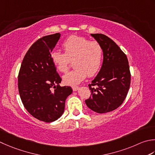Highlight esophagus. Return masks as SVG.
Segmentation results:
<instances>
[{"instance_id":"1","label":"esophagus","mask_w":155,"mask_h":155,"mask_svg":"<svg viewBox=\"0 0 155 155\" xmlns=\"http://www.w3.org/2000/svg\"><path fill=\"white\" fill-rule=\"evenodd\" d=\"M72 89L73 90V91H77L78 89V87L77 85H72Z\"/></svg>"}]
</instances>
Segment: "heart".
Returning <instances> with one entry per match:
<instances>
[{"label":"heart","instance_id":"obj_1","mask_svg":"<svg viewBox=\"0 0 155 155\" xmlns=\"http://www.w3.org/2000/svg\"><path fill=\"white\" fill-rule=\"evenodd\" d=\"M62 48L64 53L54 50L51 52L50 57L54 65L60 72L67 71L71 61L73 62L74 70L63 77L65 84H78L87 75L92 77L99 71L103 59V48L98 41L72 35L63 41Z\"/></svg>","mask_w":155,"mask_h":155}]
</instances>
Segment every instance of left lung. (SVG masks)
<instances>
[{"instance_id":"8db88e82","label":"left lung","mask_w":155,"mask_h":155,"mask_svg":"<svg viewBox=\"0 0 155 155\" xmlns=\"http://www.w3.org/2000/svg\"><path fill=\"white\" fill-rule=\"evenodd\" d=\"M101 45L104 62L97 76L89 84L91 96L85 100L87 107L99 114L116 110L128 94L131 74L127 56L107 35L91 34Z\"/></svg>"}]
</instances>
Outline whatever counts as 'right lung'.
<instances>
[{
    "mask_svg": "<svg viewBox=\"0 0 155 155\" xmlns=\"http://www.w3.org/2000/svg\"><path fill=\"white\" fill-rule=\"evenodd\" d=\"M59 33L45 35L32 44L24 56L18 75L20 97L27 111L36 119L54 122L62 116L71 87L62 81L50 54L60 39Z\"/></svg>",
    "mask_w": 155,
    "mask_h": 155,
    "instance_id": "1",
    "label": "right lung"
}]
</instances>
